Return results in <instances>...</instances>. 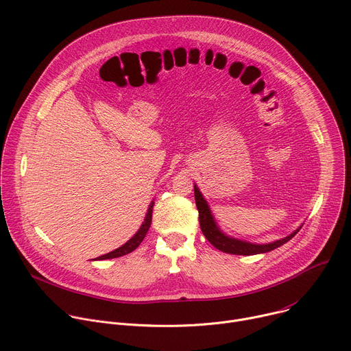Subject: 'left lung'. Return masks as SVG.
I'll return each mask as SVG.
<instances>
[{"instance_id": "obj_1", "label": "left lung", "mask_w": 351, "mask_h": 351, "mask_svg": "<svg viewBox=\"0 0 351 351\" xmlns=\"http://www.w3.org/2000/svg\"><path fill=\"white\" fill-rule=\"evenodd\" d=\"M194 198H195V206L198 210V221H199V228L203 230V234L206 236V239L218 250L228 254H237V256H253V254H260V253H268L271 250L280 247L282 244L287 243L291 237H294V234L302 229H297L295 232H293L291 234H289L285 239L276 240L274 243L269 244H253V243H247L243 240H237V239H232L226 234H223L219 228L215 225V221L211 215L210 207L207 204V202L204 199L203 194L199 193V190L194 186Z\"/></svg>"}]
</instances>
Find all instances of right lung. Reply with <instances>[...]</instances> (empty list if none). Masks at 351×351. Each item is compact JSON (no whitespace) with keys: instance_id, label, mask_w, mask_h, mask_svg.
<instances>
[{"instance_id":"right-lung-1","label":"right lung","mask_w":351,"mask_h":351,"mask_svg":"<svg viewBox=\"0 0 351 351\" xmlns=\"http://www.w3.org/2000/svg\"><path fill=\"white\" fill-rule=\"evenodd\" d=\"M153 207H154V203L149 204L148 207V211H147V215H145V219L141 225V228L137 230V233L129 240L126 241L123 245H121L119 248L114 250V252L108 253V254H104L101 257H98V260H110V258H117V257H122V256H126L129 253H132L133 250H136L140 243L143 241V239L145 237L148 229H149V225H152V218H153Z\"/></svg>"}]
</instances>
